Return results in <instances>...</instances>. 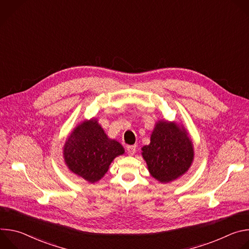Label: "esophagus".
<instances>
[{
    "label": "esophagus",
    "mask_w": 249,
    "mask_h": 249,
    "mask_svg": "<svg viewBox=\"0 0 249 249\" xmlns=\"http://www.w3.org/2000/svg\"><path fill=\"white\" fill-rule=\"evenodd\" d=\"M127 152L130 156H133L136 152V146H128L127 147Z\"/></svg>",
    "instance_id": "obj_1"
}]
</instances>
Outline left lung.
Wrapping results in <instances>:
<instances>
[{"label": "left lung", "instance_id": "obj_1", "mask_svg": "<svg viewBox=\"0 0 249 249\" xmlns=\"http://www.w3.org/2000/svg\"><path fill=\"white\" fill-rule=\"evenodd\" d=\"M142 156L154 178L167 183L183 175L191 166L193 144L183 126L160 120L154 128L150 145L142 148Z\"/></svg>", "mask_w": 249, "mask_h": 249}]
</instances>
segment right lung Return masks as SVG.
Wrapping results in <instances>:
<instances>
[{
    "label": "right lung",
    "instance_id": "right-lung-1",
    "mask_svg": "<svg viewBox=\"0 0 249 249\" xmlns=\"http://www.w3.org/2000/svg\"><path fill=\"white\" fill-rule=\"evenodd\" d=\"M124 148L107 137L96 119L79 124L68 137L63 156L69 169L94 183L107 172L113 160L124 154Z\"/></svg>",
    "mask_w": 249,
    "mask_h": 249
}]
</instances>
